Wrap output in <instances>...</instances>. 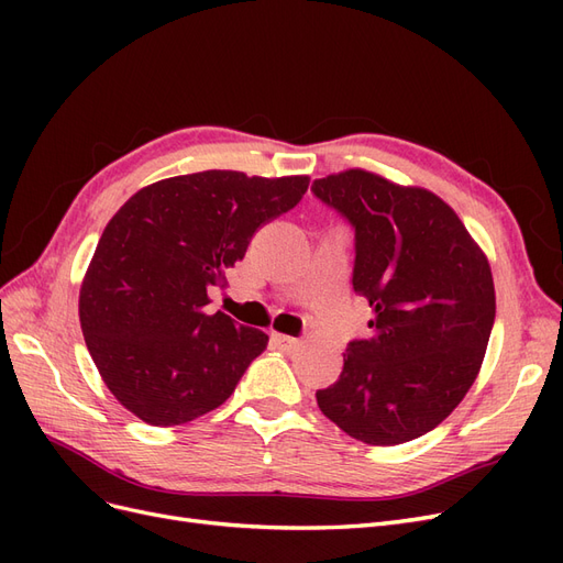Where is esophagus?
Segmentation results:
<instances>
[{
    "label": "esophagus",
    "instance_id": "34e87169",
    "mask_svg": "<svg viewBox=\"0 0 563 563\" xmlns=\"http://www.w3.org/2000/svg\"><path fill=\"white\" fill-rule=\"evenodd\" d=\"M272 343H275L282 352H294L300 340L298 338H291V335H282V333H272Z\"/></svg>",
    "mask_w": 563,
    "mask_h": 563
}]
</instances>
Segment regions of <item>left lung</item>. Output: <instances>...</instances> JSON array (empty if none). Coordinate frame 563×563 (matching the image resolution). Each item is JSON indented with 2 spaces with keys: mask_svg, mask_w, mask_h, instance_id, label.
Listing matches in <instances>:
<instances>
[{
  "mask_svg": "<svg viewBox=\"0 0 563 563\" xmlns=\"http://www.w3.org/2000/svg\"><path fill=\"white\" fill-rule=\"evenodd\" d=\"M354 230L352 288L368 300L371 333L354 338L343 373L317 389L321 413L371 446L434 430L482 368L496 319L486 255L449 203L350 168L312 183Z\"/></svg>",
  "mask_w": 563,
  "mask_h": 563,
  "instance_id": "8db88e82",
  "label": "left lung"
}]
</instances>
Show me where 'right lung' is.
<instances>
[{
    "label": "right lung",
    "mask_w": 563,
    "mask_h": 563,
    "mask_svg": "<svg viewBox=\"0 0 563 563\" xmlns=\"http://www.w3.org/2000/svg\"><path fill=\"white\" fill-rule=\"evenodd\" d=\"M308 183L201 172L143 187L112 216L81 284L79 321L131 413L174 428L232 395L267 335L209 314V291L225 288L255 230L291 211Z\"/></svg>",
    "instance_id": "right-lung-1"
}]
</instances>
